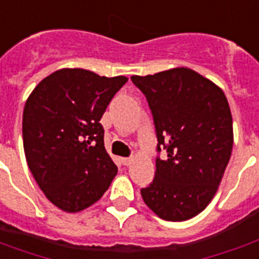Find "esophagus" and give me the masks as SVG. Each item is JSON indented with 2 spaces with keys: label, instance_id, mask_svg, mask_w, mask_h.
I'll return each instance as SVG.
<instances>
[{
  "label": "esophagus",
  "instance_id": "1",
  "mask_svg": "<svg viewBox=\"0 0 259 259\" xmlns=\"http://www.w3.org/2000/svg\"><path fill=\"white\" fill-rule=\"evenodd\" d=\"M120 162L127 166V165H130V163H132V158H120Z\"/></svg>",
  "mask_w": 259,
  "mask_h": 259
}]
</instances>
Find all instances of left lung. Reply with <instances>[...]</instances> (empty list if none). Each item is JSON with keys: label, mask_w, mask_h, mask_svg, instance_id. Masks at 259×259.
<instances>
[{"label": "left lung", "mask_w": 259, "mask_h": 259, "mask_svg": "<svg viewBox=\"0 0 259 259\" xmlns=\"http://www.w3.org/2000/svg\"><path fill=\"white\" fill-rule=\"evenodd\" d=\"M146 96L157 133L155 178L141 189L147 206L165 221L198 215L218 191L233 148V120L221 87L189 68L132 76Z\"/></svg>", "instance_id": "left-lung-1"}]
</instances>
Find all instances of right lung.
Segmentation results:
<instances>
[{
	"mask_svg": "<svg viewBox=\"0 0 259 259\" xmlns=\"http://www.w3.org/2000/svg\"><path fill=\"white\" fill-rule=\"evenodd\" d=\"M126 81L124 76L65 68L42 79L27 98L22 122L26 161L59 209L89 208L118 174L104 147L100 120Z\"/></svg>",
	"mask_w": 259,
	"mask_h": 259,
	"instance_id": "1",
	"label": "right lung"
}]
</instances>
